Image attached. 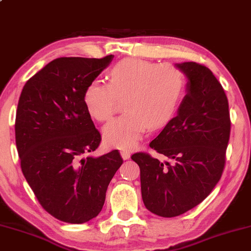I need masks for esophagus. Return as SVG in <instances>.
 <instances>
[{
  "instance_id": "1",
  "label": "esophagus",
  "mask_w": 251,
  "mask_h": 251,
  "mask_svg": "<svg viewBox=\"0 0 251 251\" xmlns=\"http://www.w3.org/2000/svg\"><path fill=\"white\" fill-rule=\"evenodd\" d=\"M130 155H131V152L129 150H122L121 151V157L125 160H128L130 158Z\"/></svg>"
}]
</instances>
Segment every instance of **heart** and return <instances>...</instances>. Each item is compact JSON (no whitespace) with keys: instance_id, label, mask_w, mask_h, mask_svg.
<instances>
[{"instance_id":"b5f03b06","label":"heart","mask_w":251,"mask_h":251,"mask_svg":"<svg viewBox=\"0 0 251 251\" xmlns=\"http://www.w3.org/2000/svg\"><path fill=\"white\" fill-rule=\"evenodd\" d=\"M186 88L181 70L170 63L130 57L110 71V82L94 80L83 101L90 116L104 122L116 112L119 99H126V113L103 128L104 141L119 149L138 145L149 129L166 126L176 112Z\"/></svg>"}]
</instances>
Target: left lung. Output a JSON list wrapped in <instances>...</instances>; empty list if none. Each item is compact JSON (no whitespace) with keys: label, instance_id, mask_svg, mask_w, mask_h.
Instances as JSON below:
<instances>
[{"label":"left lung","instance_id":"obj_1","mask_svg":"<svg viewBox=\"0 0 251 251\" xmlns=\"http://www.w3.org/2000/svg\"><path fill=\"white\" fill-rule=\"evenodd\" d=\"M187 76L186 96L176 116L167 123L150 148L169 161L138 152L146 208L171 218L198 206L223 175L230 135L228 99L213 73L196 62L176 64Z\"/></svg>","mask_w":251,"mask_h":251}]
</instances>
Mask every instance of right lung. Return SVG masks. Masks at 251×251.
<instances>
[{
    "instance_id": "add662e5",
    "label": "right lung",
    "mask_w": 251,
    "mask_h": 251,
    "mask_svg": "<svg viewBox=\"0 0 251 251\" xmlns=\"http://www.w3.org/2000/svg\"><path fill=\"white\" fill-rule=\"evenodd\" d=\"M112 59L53 60L26 81L19 99L15 142L22 172L44 210L64 223L83 224L100 213L123 162L118 150L87 155L101 134L85 108L84 91Z\"/></svg>"
}]
</instances>
